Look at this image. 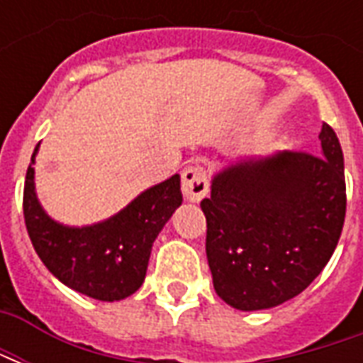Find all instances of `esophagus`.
Here are the masks:
<instances>
[{
  "label": "esophagus",
  "instance_id": "esophagus-1",
  "mask_svg": "<svg viewBox=\"0 0 363 363\" xmlns=\"http://www.w3.org/2000/svg\"><path fill=\"white\" fill-rule=\"evenodd\" d=\"M182 192L190 202H200L208 194V173L204 167L190 165L182 171Z\"/></svg>",
  "mask_w": 363,
  "mask_h": 363
}]
</instances>
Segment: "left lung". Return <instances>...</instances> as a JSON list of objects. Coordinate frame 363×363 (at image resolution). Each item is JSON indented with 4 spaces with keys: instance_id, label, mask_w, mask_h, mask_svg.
<instances>
[{
    "instance_id": "1",
    "label": "left lung",
    "mask_w": 363,
    "mask_h": 363,
    "mask_svg": "<svg viewBox=\"0 0 363 363\" xmlns=\"http://www.w3.org/2000/svg\"><path fill=\"white\" fill-rule=\"evenodd\" d=\"M320 155L276 151L213 174L200 202L216 294L241 311L299 296L333 257L346 216L344 157L320 128Z\"/></svg>"
}]
</instances>
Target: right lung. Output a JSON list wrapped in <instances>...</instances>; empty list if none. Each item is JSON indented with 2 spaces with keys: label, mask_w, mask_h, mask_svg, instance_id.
Masks as SVG:
<instances>
[{
  "label": "right lung",
  "mask_w": 363,
  "mask_h": 363,
  "mask_svg": "<svg viewBox=\"0 0 363 363\" xmlns=\"http://www.w3.org/2000/svg\"><path fill=\"white\" fill-rule=\"evenodd\" d=\"M38 145L23 192L25 223L36 255L62 284L83 296L99 301L132 296L145 280L153 241L182 204L181 177L173 174L143 190L108 220L69 228L52 220L36 198L33 165Z\"/></svg>",
  "instance_id": "right-lung-1"
}]
</instances>
